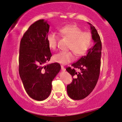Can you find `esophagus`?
<instances>
[{
    "mask_svg": "<svg viewBox=\"0 0 122 122\" xmlns=\"http://www.w3.org/2000/svg\"><path fill=\"white\" fill-rule=\"evenodd\" d=\"M61 70L62 71H66L65 68L63 66H61Z\"/></svg>",
    "mask_w": 122,
    "mask_h": 122,
    "instance_id": "esophagus-1",
    "label": "esophagus"
}]
</instances>
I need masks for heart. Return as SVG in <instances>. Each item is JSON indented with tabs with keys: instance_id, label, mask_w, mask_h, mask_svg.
<instances>
[{
	"instance_id": "1",
	"label": "heart",
	"mask_w": 122,
	"mask_h": 122,
	"mask_svg": "<svg viewBox=\"0 0 122 122\" xmlns=\"http://www.w3.org/2000/svg\"><path fill=\"white\" fill-rule=\"evenodd\" d=\"M62 36L70 41L68 49L71 50L75 55L79 56L86 53L90 47L92 42V36L90 33L82 32V30L75 25H67L59 30ZM58 36L54 32L47 35V41L49 47L52 49L57 47ZM54 60L60 64L66 65L71 62L74 59L71 51H61L54 55Z\"/></svg>"
}]
</instances>
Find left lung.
Instances as JSON below:
<instances>
[{
	"mask_svg": "<svg viewBox=\"0 0 122 122\" xmlns=\"http://www.w3.org/2000/svg\"><path fill=\"white\" fill-rule=\"evenodd\" d=\"M88 23L90 25L94 45L88 50L86 55L71 65L74 68L79 69L80 72L77 73L71 67L66 68L73 77L72 82L67 86V93L74 100L83 99L87 97L95 87L99 76L102 42L96 28L91 23Z\"/></svg>",
	"mask_w": 122,
	"mask_h": 122,
	"instance_id": "left-lung-1",
	"label": "left lung"
}]
</instances>
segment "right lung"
Segmentation results:
<instances>
[{"instance_id":"add662e5","label":"right lung","mask_w":122,"mask_h":122,"mask_svg":"<svg viewBox=\"0 0 122 122\" xmlns=\"http://www.w3.org/2000/svg\"><path fill=\"white\" fill-rule=\"evenodd\" d=\"M49 25L40 19L31 25L20 41L19 73L27 94L42 101L49 97L51 82L61 69L58 63L44 65L51 56L47 36Z\"/></svg>"}]
</instances>
